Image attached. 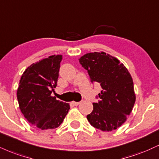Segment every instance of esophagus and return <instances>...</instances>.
<instances>
[{
	"mask_svg": "<svg viewBox=\"0 0 159 159\" xmlns=\"http://www.w3.org/2000/svg\"><path fill=\"white\" fill-rule=\"evenodd\" d=\"M81 102H76V101H72V102H71V104L73 105V106H78V104H80Z\"/></svg>",
	"mask_w": 159,
	"mask_h": 159,
	"instance_id": "34e87169",
	"label": "esophagus"
}]
</instances>
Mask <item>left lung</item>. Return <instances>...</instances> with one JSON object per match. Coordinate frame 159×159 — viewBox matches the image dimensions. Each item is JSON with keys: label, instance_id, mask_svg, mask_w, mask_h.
<instances>
[{"label": "left lung", "instance_id": "8db88e82", "mask_svg": "<svg viewBox=\"0 0 159 159\" xmlns=\"http://www.w3.org/2000/svg\"><path fill=\"white\" fill-rule=\"evenodd\" d=\"M87 70L91 82L100 84V101L93 103V110L87 118L93 127L112 131L123 124L135 101L133 81L123 64L112 55L101 52L87 53L79 58Z\"/></svg>", "mask_w": 159, "mask_h": 159}]
</instances>
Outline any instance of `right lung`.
I'll return each mask as SVG.
<instances>
[{"instance_id": "add662e5", "label": "right lung", "mask_w": 159, "mask_h": 159, "mask_svg": "<svg viewBox=\"0 0 159 159\" xmlns=\"http://www.w3.org/2000/svg\"><path fill=\"white\" fill-rule=\"evenodd\" d=\"M62 55H51L27 67L20 78L17 91L19 107L34 127L52 129L64 121L70 109L68 103L52 96L56 87Z\"/></svg>"}]
</instances>
